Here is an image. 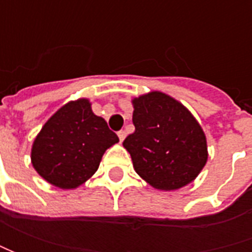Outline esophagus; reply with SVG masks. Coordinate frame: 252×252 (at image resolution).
<instances>
[{
	"label": "esophagus",
	"instance_id": "esophagus-1",
	"mask_svg": "<svg viewBox=\"0 0 252 252\" xmlns=\"http://www.w3.org/2000/svg\"><path fill=\"white\" fill-rule=\"evenodd\" d=\"M118 137H119V141H123L125 140V137H126V131L125 130H121V131H118Z\"/></svg>",
	"mask_w": 252,
	"mask_h": 252
}]
</instances>
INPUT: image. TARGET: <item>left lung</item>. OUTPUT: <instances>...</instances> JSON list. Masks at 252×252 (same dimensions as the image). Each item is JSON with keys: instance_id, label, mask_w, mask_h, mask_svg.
Segmentation results:
<instances>
[{"instance_id": "left-lung-1", "label": "left lung", "mask_w": 252, "mask_h": 252, "mask_svg": "<svg viewBox=\"0 0 252 252\" xmlns=\"http://www.w3.org/2000/svg\"><path fill=\"white\" fill-rule=\"evenodd\" d=\"M134 133L123 147L134 171L158 190H177L199 175L208 161L205 131L175 98L151 91L131 99Z\"/></svg>"}]
</instances>
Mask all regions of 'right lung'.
Segmentation results:
<instances>
[{
	"label": "right lung",
	"instance_id": "right-lung-1",
	"mask_svg": "<svg viewBox=\"0 0 252 252\" xmlns=\"http://www.w3.org/2000/svg\"><path fill=\"white\" fill-rule=\"evenodd\" d=\"M119 141L87 98L67 102L34 137L31 161L42 178L60 189H75L96 172L103 153Z\"/></svg>",
	"mask_w": 252,
	"mask_h": 252
}]
</instances>
